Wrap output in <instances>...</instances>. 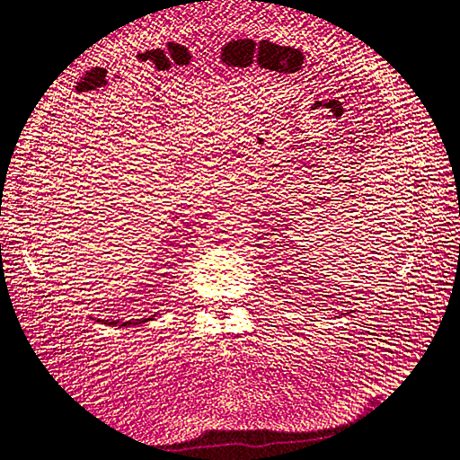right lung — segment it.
I'll list each match as a JSON object with an SVG mask.
<instances>
[{"instance_id":"obj_1","label":"right lung","mask_w":460,"mask_h":460,"mask_svg":"<svg viewBox=\"0 0 460 460\" xmlns=\"http://www.w3.org/2000/svg\"><path fill=\"white\" fill-rule=\"evenodd\" d=\"M145 322H147V319H135V322H108V323L111 325H137V323H145Z\"/></svg>"}]
</instances>
